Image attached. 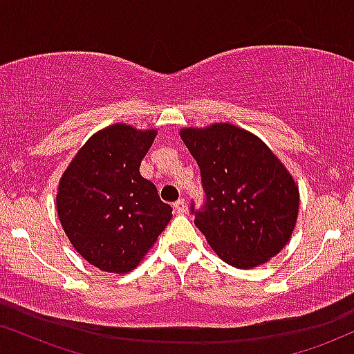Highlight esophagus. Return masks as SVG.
<instances>
[{
  "mask_svg": "<svg viewBox=\"0 0 354 354\" xmlns=\"http://www.w3.org/2000/svg\"><path fill=\"white\" fill-rule=\"evenodd\" d=\"M174 209H176L177 214H184L187 210V204H185L184 198H178L177 202H174Z\"/></svg>",
  "mask_w": 354,
  "mask_h": 354,
  "instance_id": "obj_1",
  "label": "esophagus"
}]
</instances>
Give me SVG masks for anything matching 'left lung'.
<instances>
[{
    "instance_id": "left-lung-1",
    "label": "left lung",
    "mask_w": 354,
    "mask_h": 354,
    "mask_svg": "<svg viewBox=\"0 0 354 354\" xmlns=\"http://www.w3.org/2000/svg\"><path fill=\"white\" fill-rule=\"evenodd\" d=\"M180 138L201 169L207 201L194 222L214 252L234 268L252 269L283 251L296 227L299 189L272 150L222 122L185 127Z\"/></svg>"
}]
</instances>
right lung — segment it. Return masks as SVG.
Returning a JSON list of instances; mask_svg holds the SVG:
<instances>
[{"label": "right lung", "instance_id": "obj_1", "mask_svg": "<svg viewBox=\"0 0 354 354\" xmlns=\"http://www.w3.org/2000/svg\"><path fill=\"white\" fill-rule=\"evenodd\" d=\"M156 129L113 124L93 133L58 184L57 212L71 245L100 271L127 274L152 249L172 207L140 176Z\"/></svg>", "mask_w": 354, "mask_h": 354}]
</instances>
